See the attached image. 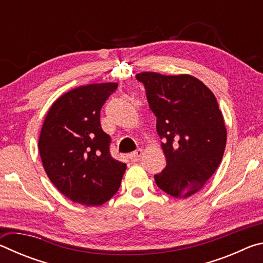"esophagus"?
Wrapping results in <instances>:
<instances>
[{"label":"esophagus","mask_w":263,"mask_h":263,"mask_svg":"<svg viewBox=\"0 0 263 263\" xmlns=\"http://www.w3.org/2000/svg\"><path fill=\"white\" fill-rule=\"evenodd\" d=\"M141 155H142V149L141 148H138L137 151H135V152L130 154V160H131V161H133V162L139 161L140 158H141Z\"/></svg>","instance_id":"esophagus-1"}]
</instances>
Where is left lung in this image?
Segmentation results:
<instances>
[{"mask_svg": "<svg viewBox=\"0 0 263 263\" xmlns=\"http://www.w3.org/2000/svg\"><path fill=\"white\" fill-rule=\"evenodd\" d=\"M144 84L166 168L154 175L158 186L176 198L201 190L220 164L226 127L215 95L191 75H136Z\"/></svg>", "mask_w": 263, "mask_h": 263, "instance_id": "1", "label": "left lung"}]
</instances>
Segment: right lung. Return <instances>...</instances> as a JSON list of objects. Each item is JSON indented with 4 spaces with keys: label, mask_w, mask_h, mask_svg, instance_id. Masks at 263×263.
<instances>
[{
    "label": "right lung",
    "mask_w": 263,
    "mask_h": 263,
    "mask_svg": "<svg viewBox=\"0 0 263 263\" xmlns=\"http://www.w3.org/2000/svg\"><path fill=\"white\" fill-rule=\"evenodd\" d=\"M117 83L75 88L48 110L39 137V153L48 179L75 203L97 206L121 185L126 164L110 154L111 137L102 130L100 116Z\"/></svg>",
    "instance_id": "right-lung-1"
}]
</instances>
